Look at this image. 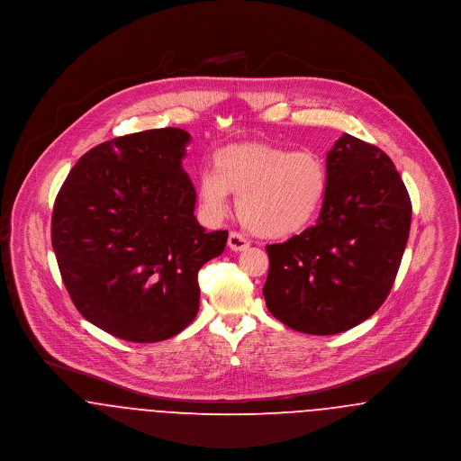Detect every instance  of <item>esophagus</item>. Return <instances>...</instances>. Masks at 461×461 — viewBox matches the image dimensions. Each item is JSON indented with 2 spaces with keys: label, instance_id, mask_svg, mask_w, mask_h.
<instances>
[{
  "label": "esophagus",
  "instance_id": "34e87169",
  "mask_svg": "<svg viewBox=\"0 0 461 461\" xmlns=\"http://www.w3.org/2000/svg\"><path fill=\"white\" fill-rule=\"evenodd\" d=\"M228 246L231 251H246L249 248V242L244 235L237 233V231H231L230 237H228Z\"/></svg>",
  "mask_w": 461,
  "mask_h": 461
}]
</instances>
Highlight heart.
I'll list each match as a JSON object with an SVG mask.
<instances>
[{
  "label": "heart",
  "instance_id": "obj_1",
  "mask_svg": "<svg viewBox=\"0 0 461 461\" xmlns=\"http://www.w3.org/2000/svg\"><path fill=\"white\" fill-rule=\"evenodd\" d=\"M325 187V162L312 150L248 141L215 155L213 169L198 180V198L206 215L221 217L235 194L239 217L253 233L283 239L311 222Z\"/></svg>",
  "mask_w": 461,
  "mask_h": 461
}]
</instances>
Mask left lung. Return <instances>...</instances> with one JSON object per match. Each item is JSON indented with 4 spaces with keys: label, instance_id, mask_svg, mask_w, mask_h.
<instances>
[{
    "label": "left lung",
    "instance_id": "1",
    "mask_svg": "<svg viewBox=\"0 0 461 461\" xmlns=\"http://www.w3.org/2000/svg\"><path fill=\"white\" fill-rule=\"evenodd\" d=\"M411 203L393 160L343 134L327 154L314 226L267 246L268 311L294 330L330 336L367 320L387 299L409 240Z\"/></svg>",
    "mask_w": 461,
    "mask_h": 461
}]
</instances>
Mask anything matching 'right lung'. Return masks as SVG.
<instances>
[{
	"mask_svg": "<svg viewBox=\"0 0 461 461\" xmlns=\"http://www.w3.org/2000/svg\"><path fill=\"white\" fill-rule=\"evenodd\" d=\"M189 132L175 127L114 138L83 155L52 208L51 240L77 311L107 334L155 343L198 314V272L228 231L200 226L182 167Z\"/></svg>",
	"mask_w": 461,
	"mask_h": 461,
	"instance_id": "right-lung-1",
	"label": "right lung"
}]
</instances>
